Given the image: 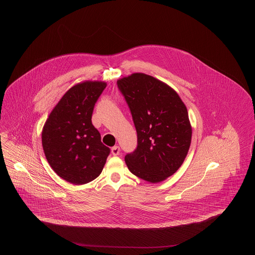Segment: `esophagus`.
<instances>
[{
    "instance_id": "obj_1",
    "label": "esophagus",
    "mask_w": 255,
    "mask_h": 255,
    "mask_svg": "<svg viewBox=\"0 0 255 255\" xmlns=\"http://www.w3.org/2000/svg\"><path fill=\"white\" fill-rule=\"evenodd\" d=\"M120 147L119 146H114L113 148H112V154L114 155V156H117V155H119L120 154Z\"/></svg>"
}]
</instances>
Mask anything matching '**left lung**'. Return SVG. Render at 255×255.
Returning <instances> with one entry per match:
<instances>
[{
  "instance_id": "obj_1",
  "label": "left lung",
  "mask_w": 255,
  "mask_h": 255,
  "mask_svg": "<svg viewBox=\"0 0 255 255\" xmlns=\"http://www.w3.org/2000/svg\"><path fill=\"white\" fill-rule=\"evenodd\" d=\"M117 83L137 132V147L126 155V164L146 182H163L180 169L189 150L192 128L187 109L175 89L151 75L131 73Z\"/></svg>"
}]
</instances>
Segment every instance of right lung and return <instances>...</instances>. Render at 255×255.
Listing matches in <instances>:
<instances>
[{
    "instance_id": "right-lung-1",
    "label": "right lung",
    "mask_w": 255,
    "mask_h": 255,
    "mask_svg": "<svg viewBox=\"0 0 255 255\" xmlns=\"http://www.w3.org/2000/svg\"><path fill=\"white\" fill-rule=\"evenodd\" d=\"M107 86L101 80L74 84L51 111L42 128V146L54 172L67 182L84 184L102 172L109 147L91 122L94 105Z\"/></svg>"
}]
</instances>
